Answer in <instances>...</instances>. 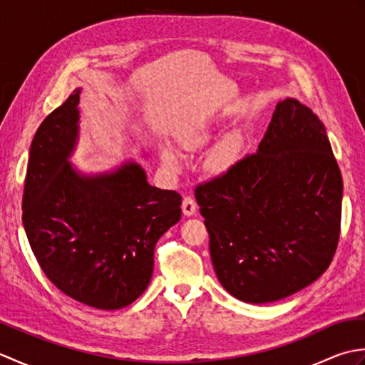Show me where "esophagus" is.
Segmentation results:
<instances>
[{
	"label": "esophagus",
	"instance_id": "1",
	"mask_svg": "<svg viewBox=\"0 0 365 365\" xmlns=\"http://www.w3.org/2000/svg\"><path fill=\"white\" fill-rule=\"evenodd\" d=\"M182 212H183V215H185V216H192V215H195V213L197 212V204H196V200L192 199V197H190V196L183 197V202H182Z\"/></svg>",
	"mask_w": 365,
	"mask_h": 365
}]
</instances>
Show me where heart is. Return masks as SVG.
<instances>
[{"mask_svg": "<svg viewBox=\"0 0 365 365\" xmlns=\"http://www.w3.org/2000/svg\"><path fill=\"white\" fill-rule=\"evenodd\" d=\"M210 135H212L210 120H197L182 131L180 143L185 147H188V149H197V147L204 145L208 139H210ZM238 153H240V144L237 139L234 138L224 139V141L216 145L212 150V153L208 155L207 166L215 174L226 173V170L234 165L235 160L238 158ZM161 157L169 166L178 165L177 152L169 144H165L161 147Z\"/></svg>", "mask_w": 365, "mask_h": 365, "instance_id": "b5f03b06", "label": "heart"}]
</instances>
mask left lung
<instances>
[{
	"label": "left lung",
	"instance_id": "obj_1",
	"mask_svg": "<svg viewBox=\"0 0 365 365\" xmlns=\"http://www.w3.org/2000/svg\"><path fill=\"white\" fill-rule=\"evenodd\" d=\"M342 192L319 115L297 98L279 102L257 152L195 192L221 285L263 304L317 281L336 252Z\"/></svg>",
	"mask_w": 365,
	"mask_h": 365
}]
</instances>
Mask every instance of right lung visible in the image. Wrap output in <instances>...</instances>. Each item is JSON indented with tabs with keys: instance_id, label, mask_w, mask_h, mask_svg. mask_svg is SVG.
<instances>
[{
	"instance_id": "obj_1",
	"label": "right lung",
	"mask_w": 365,
	"mask_h": 365,
	"mask_svg": "<svg viewBox=\"0 0 365 365\" xmlns=\"http://www.w3.org/2000/svg\"><path fill=\"white\" fill-rule=\"evenodd\" d=\"M80 94L45 118L29 149L23 227L45 276L102 311L131 304L153 273L160 237L182 216V196L147 183L135 161L83 174L68 158L80 136Z\"/></svg>"
}]
</instances>
